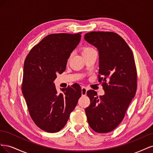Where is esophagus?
Returning a JSON list of instances; mask_svg holds the SVG:
<instances>
[{
    "label": "esophagus",
    "mask_w": 153,
    "mask_h": 153,
    "mask_svg": "<svg viewBox=\"0 0 153 153\" xmlns=\"http://www.w3.org/2000/svg\"><path fill=\"white\" fill-rule=\"evenodd\" d=\"M82 96H85L87 94V89L85 87H82Z\"/></svg>",
    "instance_id": "obj_1"
}]
</instances>
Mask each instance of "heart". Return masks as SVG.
<instances>
[{
	"mask_svg": "<svg viewBox=\"0 0 153 153\" xmlns=\"http://www.w3.org/2000/svg\"><path fill=\"white\" fill-rule=\"evenodd\" d=\"M94 49L92 48L91 47H84V48H82V55L84 54H85L87 53H89L90 52H91V51L93 50Z\"/></svg>",
	"mask_w": 153,
	"mask_h": 153,
	"instance_id": "1",
	"label": "heart"
}]
</instances>
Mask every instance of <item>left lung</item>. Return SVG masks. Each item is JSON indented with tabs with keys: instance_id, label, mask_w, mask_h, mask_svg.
Masks as SVG:
<instances>
[{
	"instance_id": "8db88e82",
	"label": "left lung",
	"mask_w": 153,
	"mask_h": 153,
	"mask_svg": "<svg viewBox=\"0 0 153 153\" xmlns=\"http://www.w3.org/2000/svg\"><path fill=\"white\" fill-rule=\"evenodd\" d=\"M99 53V80L105 94L89 90L87 121L97 133L112 131L121 123L137 91V69L132 51L121 36L112 32H91L84 36ZM102 77H101L100 76Z\"/></svg>"
}]
</instances>
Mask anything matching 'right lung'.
<instances>
[{
	"instance_id": "right-lung-1",
	"label": "right lung",
	"mask_w": 153,
	"mask_h": 153,
	"mask_svg": "<svg viewBox=\"0 0 153 153\" xmlns=\"http://www.w3.org/2000/svg\"><path fill=\"white\" fill-rule=\"evenodd\" d=\"M81 33L52 34L31 49L25 58L22 93L32 119L40 129L56 133L67 123L82 95L75 84L59 93L53 81L65 71L68 59L79 44Z\"/></svg>"
}]
</instances>
